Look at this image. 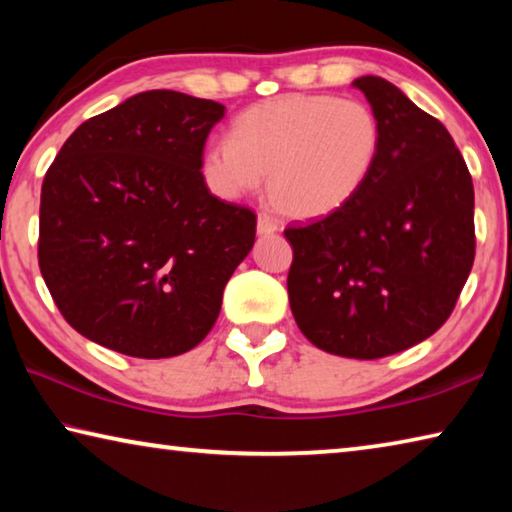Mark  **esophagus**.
I'll list each match as a JSON object with an SVG mask.
<instances>
[{"label": "esophagus", "instance_id": "1", "mask_svg": "<svg viewBox=\"0 0 512 512\" xmlns=\"http://www.w3.org/2000/svg\"><path fill=\"white\" fill-rule=\"evenodd\" d=\"M257 232L259 235H273V232H277V223L271 219V216L266 214H259L257 216Z\"/></svg>", "mask_w": 512, "mask_h": 512}]
</instances>
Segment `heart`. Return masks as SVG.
I'll list each match as a JSON object with an SVG mask.
<instances>
[{
	"label": "heart",
	"mask_w": 512,
	"mask_h": 512,
	"mask_svg": "<svg viewBox=\"0 0 512 512\" xmlns=\"http://www.w3.org/2000/svg\"><path fill=\"white\" fill-rule=\"evenodd\" d=\"M381 151L370 106L332 94H289L257 103L232 121L230 144L207 146L205 183L221 198L266 192L293 219H323L366 187Z\"/></svg>",
	"instance_id": "b5f03b06"
}]
</instances>
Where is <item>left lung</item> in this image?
Wrapping results in <instances>:
<instances>
[{"instance_id":"left-lung-1","label":"left lung","mask_w":512,"mask_h":512,"mask_svg":"<svg viewBox=\"0 0 512 512\" xmlns=\"http://www.w3.org/2000/svg\"><path fill=\"white\" fill-rule=\"evenodd\" d=\"M381 124L375 171L343 210L289 225V302L329 354L381 359L443 327L474 264V187L436 117L379 76L352 83Z\"/></svg>"}]
</instances>
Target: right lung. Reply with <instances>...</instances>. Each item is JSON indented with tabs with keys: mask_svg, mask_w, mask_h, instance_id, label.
<instances>
[{
	"mask_svg": "<svg viewBox=\"0 0 512 512\" xmlns=\"http://www.w3.org/2000/svg\"><path fill=\"white\" fill-rule=\"evenodd\" d=\"M223 112L183 92H140L83 121L51 162L38 264L85 339L167 359L210 334L257 228L253 210L205 185V140Z\"/></svg>",
	"mask_w": 512,
	"mask_h": 512,
	"instance_id": "add662e5",
	"label": "right lung"
}]
</instances>
